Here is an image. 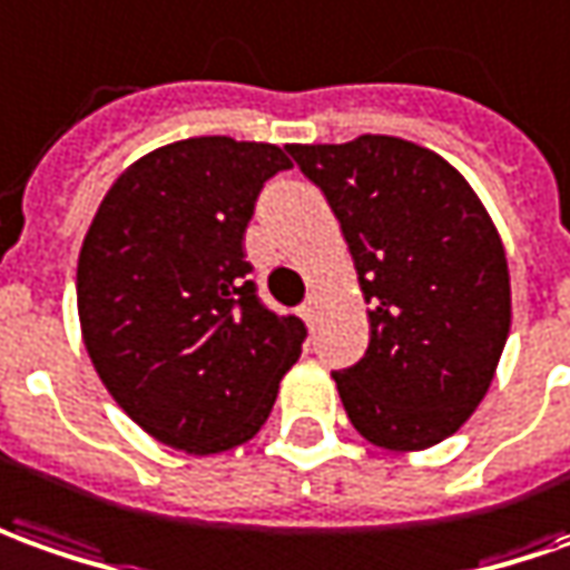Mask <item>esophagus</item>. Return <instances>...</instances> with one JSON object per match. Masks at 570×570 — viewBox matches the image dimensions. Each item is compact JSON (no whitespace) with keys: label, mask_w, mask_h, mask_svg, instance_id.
Returning <instances> with one entry per match:
<instances>
[{"label":"esophagus","mask_w":570,"mask_h":570,"mask_svg":"<svg viewBox=\"0 0 570 570\" xmlns=\"http://www.w3.org/2000/svg\"><path fill=\"white\" fill-rule=\"evenodd\" d=\"M301 316H304V323L313 325V320H316V301H313V297L301 304Z\"/></svg>","instance_id":"1"}]
</instances>
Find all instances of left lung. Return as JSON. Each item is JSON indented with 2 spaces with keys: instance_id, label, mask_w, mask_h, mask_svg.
<instances>
[{
  "instance_id": "left-lung-1",
  "label": "left lung",
  "mask_w": 570,
  "mask_h": 570,
  "mask_svg": "<svg viewBox=\"0 0 570 570\" xmlns=\"http://www.w3.org/2000/svg\"><path fill=\"white\" fill-rule=\"evenodd\" d=\"M323 188L368 304L366 356L332 379L351 425L412 453L456 434L512 325L502 238L465 176L397 136L288 145Z\"/></svg>"
}]
</instances>
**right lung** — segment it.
<instances>
[{"label":"right lung","instance_id":"right-lung-1","mask_svg":"<svg viewBox=\"0 0 570 570\" xmlns=\"http://www.w3.org/2000/svg\"><path fill=\"white\" fill-rule=\"evenodd\" d=\"M278 145L198 136L129 164L98 204L77 263L82 344L155 441L210 456L250 441L307 328L261 304L245 229Z\"/></svg>","mask_w":570,"mask_h":570}]
</instances>
